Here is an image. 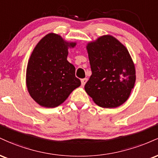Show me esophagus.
I'll list each match as a JSON object with an SVG mask.
<instances>
[{"instance_id": "1", "label": "esophagus", "mask_w": 158, "mask_h": 158, "mask_svg": "<svg viewBox=\"0 0 158 158\" xmlns=\"http://www.w3.org/2000/svg\"><path fill=\"white\" fill-rule=\"evenodd\" d=\"M87 81H88V79H87V78H85V79H81V85H82V86H84V85H85V83L87 82Z\"/></svg>"}]
</instances>
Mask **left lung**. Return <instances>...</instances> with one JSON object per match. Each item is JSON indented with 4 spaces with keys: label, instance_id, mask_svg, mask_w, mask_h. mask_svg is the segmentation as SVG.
Instances as JSON below:
<instances>
[{
    "label": "left lung",
    "instance_id": "left-lung-1",
    "mask_svg": "<svg viewBox=\"0 0 158 158\" xmlns=\"http://www.w3.org/2000/svg\"><path fill=\"white\" fill-rule=\"evenodd\" d=\"M92 74L85 85L87 94L102 108H117L129 97L135 68L124 45L111 35L101 36L87 46Z\"/></svg>",
    "mask_w": 158,
    "mask_h": 158
}]
</instances>
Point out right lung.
Segmentation results:
<instances>
[{
  "label": "right lung",
  "mask_w": 158,
  "mask_h": 158,
  "mask_svg": "<svg viewBox=\"0 0 158 158\" xmlns=\"http://www.w3.org/2000/svg\"><path fill=\"white\" fill-rule=\"evenodd\" d=\"M75 45L64 41L60 35L50 33L32 51L27 68V86L31 97L40 106H59L80 86L75 67L67 60L68 47Z\"/></svg>",
  "instance_id": "right-lung-1"
}]
</instances>
